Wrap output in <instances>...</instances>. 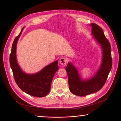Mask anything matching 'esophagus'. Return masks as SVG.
<instances>
[{"label": "esophagus", "instance_id": "1", "mask_svg": "<svg viewBox=\"0 0 121 121\" xmlns=\"http://www.w3.org/2000/svg\"><path fill=\"white\" fill-rule=\"evenodd\" d=\"M60 63L61 65H67V58L64 57L60 58Z\"/></svg>", "mask_w": 121, "mask_h": 121}]
</instances>
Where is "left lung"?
<instances>
[{
    "label": "left lung",
    "mask_w": 121,
    "mask_h": 121,
    "mask_svg": "<svg viewBox=\"0 0 121 121\" xmlns=\"http://www.w3.org/2000/svg\"><path fill=\"white\" fill-rule=\"evenodd\" d=\"M92 34L100 43L103 50V58L101 67L92 78L87 81H82L76 68L70 63L65 68L68 77L69 90L76 95L83 96L100 90L107 81L112 67L111 46L105 36L102 28L95 23L91 24Z\"/></svg>",
    "instance_id": "obj_1"
}]
</instances>
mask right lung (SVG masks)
<instances>
[{"label":"right lung","mask_w":121,"mask_h":121,"mask_svg":"<svg viewBox=\"0 0 121 121\" xmlns=\"http://www.w3.org/2000/svg\"><path fill=\"white\" fill-rule=\"evenodd\" d=\"M23 29L14 39L13 43L9 56L10 67L16 83L22 90L33 96L44 97L48 94L50 90L53 76L58 69V60L48 65L35 74H26L22 71L17 63L16 52L17 40Z\"/></svg>","instance_id":"obj_1"}]
</instances>
